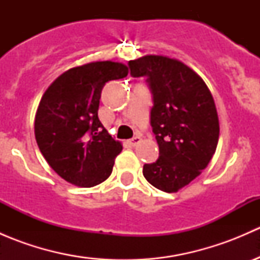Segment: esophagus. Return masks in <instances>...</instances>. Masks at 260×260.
I'll return each instance as SVG.
<instances>
[{
	"label": "esophagus",
	"instance_id": "esophagus-1",
	"mask_svg": "<svg viewBox=\"0 0 260 260\" xmlns=\"http://www.w3.org/2000/svg\"><path fill=\"white\" fill-rule=\"evenodd\" d=\"M140 142H141V137H140V136H136V137H133L132 140H129V145L133 146V147L137 146Z\"/></svg>",
	"mask_w": 260,
	"mask_h": 260
}]
</instances>
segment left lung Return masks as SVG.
<instances>
[{
  "instance_id": "left-lung-1",
  "label": "left lung",
  "mask_w": 260,
  "mask_h": 260,
  "mask_svg": "<svg viewBox=\"0 0 260 260\" xmlns=\"http://www.w3.org/2000/svg\"><path fill=\"white\" fill-rule=\"evenodd\" d=\"M132 77H146L153 95L151 125L159 157L143 166L158 190L177 192L201 174L216 151L219 118L205 81L176 59L146 55L128 62Z\"/></svg>"
}]
</instances>
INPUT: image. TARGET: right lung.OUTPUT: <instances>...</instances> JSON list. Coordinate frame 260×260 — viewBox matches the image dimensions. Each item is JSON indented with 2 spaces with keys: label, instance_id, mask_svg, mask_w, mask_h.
<instances>
[{
  "label": "right lung",
  "instance_id": "right-lung-1",
  "mask_svg": "<svg viewBox=\"0 0 260 260\" xmlns=\"http://www.w3.org/2000/svg\"><path fill=\"white\" fill-rule=\"evenodd\" d=\"M127 75L122 62H89L62 73L46 89L36 111L35 138L61 179L93 187L111 176L122 143L99 120V99L107 81Z\"/></svg>",
  "mask_w": 260,
  "mask_h": 260
}]
</instances>
